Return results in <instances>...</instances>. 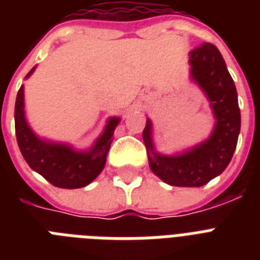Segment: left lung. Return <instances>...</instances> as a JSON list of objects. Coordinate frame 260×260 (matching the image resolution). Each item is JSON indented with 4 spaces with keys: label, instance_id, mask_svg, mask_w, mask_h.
I'll return each mask as SVG.
<instances>
[{
    "label": "left lung",
    "instance_id": "obj_1",
    "mask_svg": "<svg viewBox=\"0 0 260 260\" xmlns=\"http://www.w3.org/2000/svg\"><path fill=\"white\" fill-rule=\"evenodd\" d=\"M190 78L208 98L216 120L212 134L197 146L173 155L156 151L152 139V121L147 118L143 131L151 171L179 187H201L225 170L236 150L240 134L238 91L217 47L210 43L190 51Z\"/></svg>",
    "mask_w": 260,
    "mask_h": 260
}]
</instances>
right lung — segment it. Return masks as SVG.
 <instances>
[{"instance_id": "right-lung-1", "label": "right lung", "mask_w": 260, "mask_h": 260, "mask_svg": "<svg viewBox=\"0 0 260 260\" xmlns=\"http://www.w3.org/2000/svg\"><path fill=\"white\" fill-rule=\"evenodd\" d=\"M35 69L36 66L26 74L25 78L34 74ZM118 122L120 117H110L104 132L98 136L93 146L89 150L78 151L66 143L39 138L26 122L22 85L16 97V138L22 156L32 170L62 189H78L87 186L101 174Z\"/></svg>"}]
</instances>
